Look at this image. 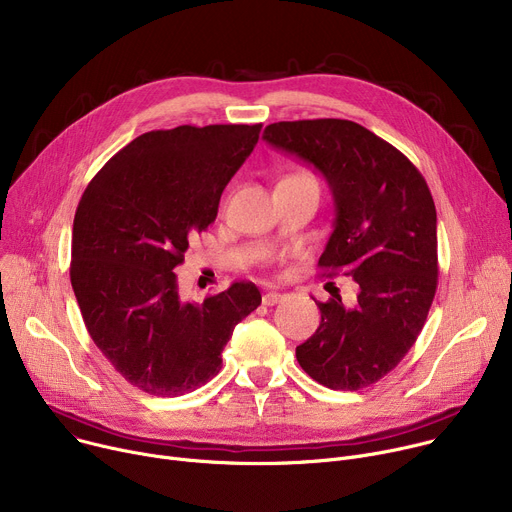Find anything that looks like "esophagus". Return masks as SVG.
Returning <instances> with one entry per match:
<instances>
[{"label": "esophagus", "instance_id": "obj_1", "mask_svg": "<svg viewBox=\"0 0 512 512\" xmlns=\"http://www.w3.org/2000/svg\"><path fill=\"white\" fill-rule=\"evenodd\" d=\"M283 297H285V295H281V293H266V295L262 297V303H264V305H277V303L283 301Z\"/></svg>", "mask_w": 512, "mask_h": 512}]
</instances>
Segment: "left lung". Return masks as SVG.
Returning a JSON list of instances; mask_svg holds the SVG:
<instances>
[{
  "mask_svg": "<svg viewBox=\"0 0 512 512\" xmlns=\"http://www.w3.org/2000/svg\"><path fill=\"white\" fill-rule=\"evenodd\" d=\"M262 139L326 178L336 217L318 266L359 285L352 307L316 301L322 322L297 361L330 389L367 387L406 357L435 299V201L402 151L352 121L272 123Z\"/></svg>",
  "mask_w": 512,
  "mask_h": 512,
  "instance_id": "obj_1",
  "label": "left lung"
}]
</instances>
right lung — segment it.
<instances>
[{"label":"right lung","mask_w":512,"mask_h":512,"mask_svg":"<svg viewBox=\"0 0 512 512\" xmlns=\"http://www.w3.org/2000/svg\"><path fill=\"white\" fill-rule=\"evenodd\" d=\"M262 125H182L149 131L112 155L73 219L71 287L84 324L131 385L178 398L211 381L221 352L262 297L233 283L203 303L182 301L176 266L217 217L221 192Z\"/></svg>","instance_id":"right-lung-1"}]
</instances>
